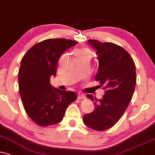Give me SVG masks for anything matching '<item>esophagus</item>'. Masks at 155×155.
Here are the masks:
<instances>
[{
    "mask_svg": "<svg viewBox=\"0 0 155 155\" xmlns=\"http://www.w3.org/2000/svg\"><path fill=\"white\" fill-rule=\"evenodd\" d=\"M78 99H85V95L81 93H78Z\"/></svg>",
    "mask_w": 155,
    "mask_h": 155,
    "instance_id": "obj_1",
    "label": "esophagus"
}]
</instances>
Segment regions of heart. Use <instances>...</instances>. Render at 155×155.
I'll use <instances>...</instances> for the list:
<instances>
[{"mask_svg":"<svg viewBox=\"0 0 155 155\" xmlns=\"http://www.w3.org/2000/svg\"><path fill=\"white\" fill-rule=\"evenodd\" d=\"M74 54H84L85 55V56L88 57L90 58V57H91V51L89 50L88 49H80V50H78L76 51Z\"/></svg>","mask_w":155,"mask_h":155,"instance_id":"heart-1","label":"heart"}]
</instances>
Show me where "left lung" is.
Instances as JSON below:
<instances>
[{
    "mask_svg": "<svg viewBox=\"0 0 155 155\" xmlns=\"http://www.w3.org/2000/svg\"><path fill=\"white\" fill-rule=\"evenodd\" d=\"M98 62L95 80L104 86L101 99L87 97L94 102L95 109L83 116V123L95 131H105L117 123L132 98L137 82L136 67L130 54L116 44L89 39Z\"/></svg>",
    "mask_w": 155,
    "mask_h": 155,
    "instance_id": "8db88e82",
    "label": "left lung"
}]
</instances>
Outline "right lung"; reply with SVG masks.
<instances>
[{"instance_id":"right-lung-1","label":"right lung","mask_w":155,"mask_h":155,"mask_svg":"<svg viewBox=\"0 0 155 155\" xmlns=\"http://www.w3.org/2000/svg\"><path fill=\"white\" fill-rule=\"evenodd\" d=\"M77 44L62 38L44 40L28 49L21 61L18 81L23 106L41 127L60 123L69 105L77 99L73 91H61L50 84L60 56Z\"/></svg>"}]
</instances>
